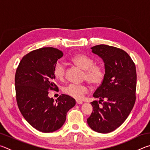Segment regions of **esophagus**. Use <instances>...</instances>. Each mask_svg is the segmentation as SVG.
Segmentation results:
<instances>
[{"label": "esophagus", "mask_w": 150, "mask_h": 150, "mask_svg": "<svg viewBox=\"0 0 150 150\" xmlns=\"http://www.w3.org/2000/svg\"><path fill=\"white\" fill-rule=\"evenodd\" d=\"M76 103H77V105H81V104H83V101L82 100H76Z\"/></svg>", "instance_id": "34e87169"}]
</instances>
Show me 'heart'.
Listing matches in <instances>:
<instances>
[{
    "label": "heart",
    "mask_w": 150,
    "mask_h": 150,
    "mask_svg": "<svg viewBox=\"0 0 150 150\" xmlns=\"http://www.w3.org/2000/svg\"><path fill=\"white\" fill-rule=\"evenodd\" d=\"M69 61L73 64L77 65L85 70L83 78L92 85H98L103 82L105 76V72L101 65L94 64L92 58L84 54H77L69 58ZM53 73L55 78L62 81L65 77V66L62 62H57L54 67ZM88 91V87L85 84L71 83L63 88L65 95L76 99H81Z\"/></svg>",
    "instance_id": "1"
}]
</instances>
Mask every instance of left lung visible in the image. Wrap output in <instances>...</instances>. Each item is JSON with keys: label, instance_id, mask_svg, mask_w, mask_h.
<instances>
[{"label": "left lung", "instance_id": "obj_1", "mask_svg": "<svg viewBox=\"0 0 150 150\" xmlns=\"http://www.w3.org/2000/svg\"><path fill=\"white\" fill-rule=\"evenodd\" d=\"M93 54L105 63V76L93 96L101 101L91 102L93 112L87 123L94 131L109 133L116 130L130 115L136 101V70L132 59L120 48L107 45L91 47Z\"/></svg>", "mask_w": 150, "mask_h": 150}]
</instances>
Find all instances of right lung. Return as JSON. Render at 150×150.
<instances>
[{
    "instance_id": "obj_1",
    "label": "right lung",
    "mask_w": 150,
    "mask_h": 150,
    "mask_svg": "<svg viewBox=\"0 0 150 150\" xmlns=\"http://www.w3.org/2000/svg\"><path fill=\"white\" fill-rule=\"evenodd\" d=\"M63 55L54 47H42L22 57L15 75L16 101L20 112L30 125L42 132L56 131L65 123L75 100L62 94L57 100L48 91L57 90L54 67Z\"/></svg>"
}]
</instances>
